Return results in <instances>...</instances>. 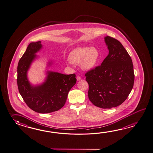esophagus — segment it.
<instances>
[{
	"label": "esophagus",
	"instance_id": "obj_1",
	"mask_svg": "<svg viewBox=\"0 0 153 153\" xmlns=\"http://www.w3.org/2000/svg\"><path fill=\"white\" fill-rule=\"evenodd\" d=\"M77 80L78 81H80V80H81V77L80 76H78L77 77Z\"/></svg>",
	"mask_w": 153,
	"mask_h": 153
}]
</instances>
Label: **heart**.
Returning <instances> with one entry per match:
<instances>
[{
	"label": "heart",
	"instance_id": "b5f03b06",
	"mask_svg": "<svg viewBox=\"0 0 153 153\" xmlns=\"http://www.w3.org/2000/svg\"><path fill=\"white\" fill-rule=\"evenodd\" d=\"M70 58L75 64L81 63L82 69L90 70L97 66L100 59V53L95 47H78L70 53Z\"/></svg>",
	"mask_w": 153,
	"mask_h": 153
}]
</instances>
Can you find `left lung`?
Masks as SVG:
<instances>
[{"mask_svg":"<svg viewBox=\"0 0 153 153\" xmlns=\"http://www.w3.org/2000/svg\"><path fill=\"white\" fill-rule=\"evenodd\" d=\"M109 53L101 65L85 73L88 97L95 106L111 108L128 98L134 86V66L122 44L109 36L105 38Z\"/></svg>","mask_w":153,"mask_h":153,"instance_id":"left-lung-1","label":"left lung"}]
</instances>
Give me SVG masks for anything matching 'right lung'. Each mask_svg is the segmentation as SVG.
Segmentation results:
<instances>
[{"label": "right lung", "mask_w": 153, "mask_h": 153, "mask_svg": "<svg viewBox=\"0 0 153 153\" xmlns=\"http://www.w3.org/2000/svg\"><path fill=\"white\" fill-rule=\"evenodd\" d=\"M42 47L41 41L28 45L17 66L19 92L27 105L36 112L48 113L59 110L64 106L69 91L76 83L75 74L64 75L47 72V78L40 85L33 86L28 81L27 73L35 54Z\"/></svg>", "instance_id": "add662e5"}]
</instances>
